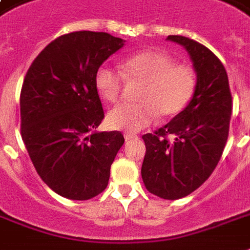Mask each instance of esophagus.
Listing matches in <instances>:
<instances>
[{
	"mask_svg": "<svg viewBox=\"0 0 250 250\" xmlns=\"http://www.w3.org/2000/svg\"><path fill=\"white\" fill-rule=\"evenodd\" d=\"M125 140H131V139H137V135H133V133H125Z\"/></svg>",
	"mask_w": 250,
	"mask_h": 250,
	"instance_id": "1",
	"label": "esophagus"
}]
</instances>
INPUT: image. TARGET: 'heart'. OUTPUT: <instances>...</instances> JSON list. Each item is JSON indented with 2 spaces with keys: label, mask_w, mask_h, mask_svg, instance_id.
Returning <instances> with one entry per match:
<instances>
[{
  "label": "heart",
  "mask_w": 250,
  "mask_h": 250,
  "mask_svg": "<svg viewBox=\"0 0 250 250\" xmlns=\"http://www.w3.org/2000/svg\"><path fill=\"white\" fill-rule=\"evenodd\" d=\"M121 71L101 66L94 83L102 100L117 102L125 80L141 83L135 104H122L110 110L107 125L114 129L136 132L152 125L156 118H172L186 109L194 93L193 68L174 63L168 54L144 50L127 57L119 63Z\"/></svg>",
  "instance_id": "1"
}]
</instances>
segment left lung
Segmentation results:
<instances>
[{
  "label": "left lung",
  "instance_id": "8db88e82",
  "mask_svg": "<svg viewBox=\"0 0 250 250\" xmlns=\"http://www.w3.org/2000/svg\"><path fill=\"white\" fill-rule=\"evenodd\" d=\"M167 40L183 45L197 74L193 97L166 125L143 136L146 146L141 176L150 193L178 200L209 178L227 143L232 96L225 66L205 45L184 36ZM172 134L174 141L168 136Z\"/></svg>",
  "mask_w": 250,
  "mask_h": 250
}]
</instances>
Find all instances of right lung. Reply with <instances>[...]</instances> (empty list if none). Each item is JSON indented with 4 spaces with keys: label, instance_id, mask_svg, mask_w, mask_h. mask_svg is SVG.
<instances>
[{
    "label": "right lung",
    "instance_id": "1",
    "mask_svg": "<svg viewBox=\"0 0 250 250\" xmlns=\"http://www.w3.org/2000/svg\"><path fill=\"white\" fill-rule=\"evenodd\" d=\"M123 45L106 32L66 33L46 45L25 74L21 139L39 176L62 197L89 200L107 187L125 137L94 131L105 117L94 76Z\"/></svg>",
    "mask_w": 250,
    "mask_h": 250
}]
</instances>
